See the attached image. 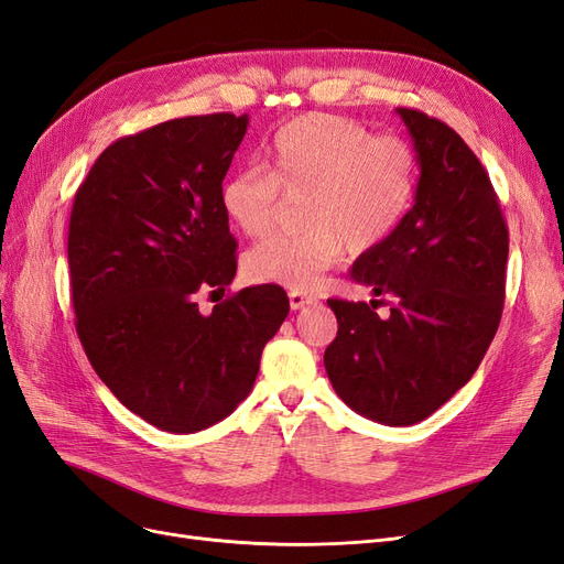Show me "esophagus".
<instances>
[{
	"label": "esophagus",
	"mask_w": 564,
	"mask_h": 564,
	"mask_svg": "<svg viewBox=\"0 0 564 564\" xmlns=\"http://www.w3.org/2000/svg\"><path fill=\"white\" fill-rule=\"evenodd\" d=\"M315 299L303 294V292H289V305H292V311H301L305 305H313Z\"/></svg>",
	"instance_id": "34e87169"
}]
</instances>
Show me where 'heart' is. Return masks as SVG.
<instances>
[{"mask_svg": "<svg viewBox=\"0 0 564 564\" xmlns=\"http://www.w3.org/2000/svg\"><path fill=\"white\" fill-rule=\"evenodd\" d=\"M419 185L416 150L400 135H371L350 117L311 112L275 131L263 166H247L220 185L228 224L247 237L265 235L280 193H305L296 232H278L245 253V275L311 292L346 251L381 247L400 228Z\"/></svg>", "mask_w": 564, "mask_h": 564, "instance_id": "heart-1", "label": "heart"}]
</instances>
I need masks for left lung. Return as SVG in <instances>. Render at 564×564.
Here are the masks:
<instances>
[{
	"label": "left lung",
	"instance_id": "obj_1",
	"mask_svg": "<svg viewBox=\"0 0 564 564\" xmlns=\"http://www.w3.org/2000/svg\"><path fill=\"white\" fill-rule=\"evenodd\" d=\"M419 158L414 207L388 240L360 253L350 280L392 296L329 299L338 334L327 377L352 412L383 425L429 419L464 388L499 329L508 228L475 152L435 117L398 108Z\"/></svg>",
	"mask_w": 564,
	"mask_h": 564
}]
</instances>
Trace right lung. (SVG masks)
Masks as SVG:
<instances>
[{
  "label": "right lung",
  "mask_w": 564,
  "mask_h": 564,
  "mask_svg": "<svg viewBox=\"0 0 564 564\" xmlns=\"http://www.w3.org/2000/svg\"><path fill=\"white\" fill-rule=\"evenodd\" d=\"M249 127L230 112L169 119L115 141L75 195L67 263L77 336L133 414L197 433L235 412L289 313L278 284L202 315L199 289L232 282L235 237L218 193Z\"/></svg>",
  "instance_id": "obj_1"
}]
</instances>
